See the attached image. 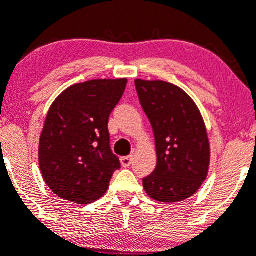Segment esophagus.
<instances>
[{
  "instance_id": "obj_1",
  "label": "esophagus",
  "mask_w": 256,
  "mask_h": 256,
  "mask_svg": "<svg viewBox=\"0 0 256 256\" xmlns=\"http://www.w3.org/2000/svg\"><path fill=\"white\" fill-rule=\"evenodd\" d=\"M120 160H121V165H122L124 168H128V166L132 164V156H124V158H121Z\"/></svg>"
}]
</instances>
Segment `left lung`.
<instances>
[{"mask_svg":"<svg viewBox=\"0 0 256 256\" xmlns=\"http://www.w3.org/2000/svg\"><path fill=\"white\" fill-rule=\"evenodd\" d=\"M138 100L155 136L158 164L142 180L146 194L160 202L192 196L209 172L210 145L194 100L166 81L135 80Z\"/></svg>","mask_w":256,"mask_h":256,"instance_id":"8db88e82","label":"left lung"}]
</instances>
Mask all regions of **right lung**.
<instances>
[{"instance_id":"right-lung-1","label":"right lung","mask_w":256,"mask_h":256,"mask_svg":"<svg viewBox=\"0 0 256 256\" xmlns=\"http://www.w3.org/2000/svg\"><path fill=\"white\" fill-rule=\"evenodd\" d=\"M126 78L91 80L66 88L50 108L38 145L42 178L52 192L76 204L105 195L120 160L110 148V114Z\"/></svg>"}]
</instances>
